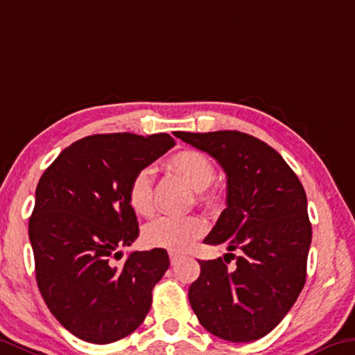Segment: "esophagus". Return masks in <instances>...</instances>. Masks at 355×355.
Returning a JSON list of instances; mask_svg holds the SVG:
<instances>
[{"label": "esophagus", "instance_id": "1", "mask_svg": "<svg viewBox=\"0 0 355 355\" xmlns=\"http://www.w3.org/2000/svg\"><path fill=\"white\" fill-rule=\"evenodd\" d=\"M168 257H171L172 266H175V263H178L180 261H182L183 254H180V252H177V251H168Z\"/></svg>", "mask_w": 355, "mask_h": 355}]
</instances>
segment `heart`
Here are the masks:
<instances>
[{"mask_svg":"<svg viewBox=\"0 0 355 355\" xmlns=\"http://www.w3.org/2000/svg\"><path fill=\"white\" fill-rule=\"evenodd\" d=\"M166 168L196 191L200 204L211 205L215 202V191L208 189L215 178V167L204 153L182 150L168 157ZM128 202L139 216L153 213V173L148 168H142L132 177L128 187ZM204 234L205 223L198 216H161L145 226L144 240L156 248L184 251Z\"/></svg>","mask_w":355,"mask_h":355,"instance_id":"b5f03b06","label":"heart"}]
</instances>
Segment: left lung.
<instances>
[{
  "mask_svg": "<svg viewBox=\"0 0 355 355\" xmlns=\"http://www.w3.org/2000/svg\"><path fill=\"white\" fill-rule=\"evenodd\" d=\"M175 136L215 157L226 172L227 207L204 243L226 248L224 260L236 259L232 270L221 257L199 261L200 275L188 292L191 308L218 338H262L283 320L305 286L311 245L305 189L278 151L250 134Z\"/></svg>",
  "mask_w": 355,
  "mask_h": 355,
  "instance_id": "left-lung-1",
  "label": "left lung"
}]
</instances>
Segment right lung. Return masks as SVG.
<instances>
[{
	"instance_id": "1",
	"label": "right lung",
	"mask_w": 355,
	"mask_h": 355,
	"mask_svg": "<svg viewBox=\"0 0 355 355\" xmlns=\"http://www.w3.org/2000/svg\"><path fill=\"white\" fill-rule=\"evenodd\" d=\"M175 142L168 134H96L61 151L42 173L28 234L50 313L77 338L107 345L132 334L168 268L167 251L118 248L139 237L128 202L132 177Z\"/></svg>"
}]
</instances>
